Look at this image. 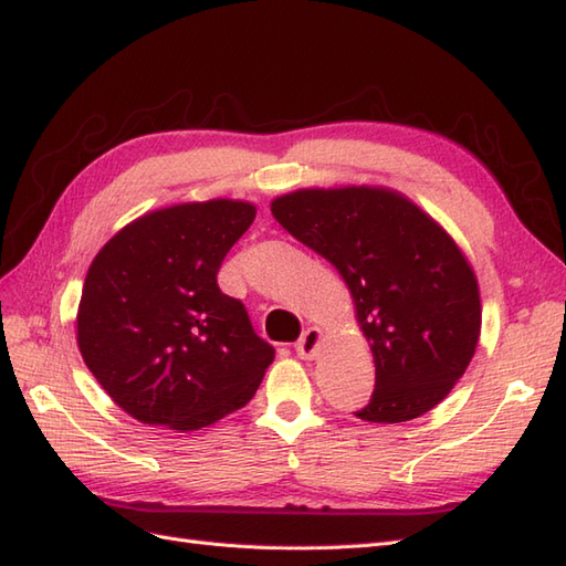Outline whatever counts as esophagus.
<instances>
[{
  "label": "esophagus",
  "instance_id": "esophagus-1",
  "mask_svg": "<svg viewBox=\"0 0 566 566\" xmlns=\"http://www.w3.org/2000/svg\"><path fill=\"white\" fill-rule=\"evenodd\" d=\"M321 343H323V333L318 327H308V331H304V335L296 339L294 349L301 359H313L321 349Z\"/></svg>",
  "mask_w": 566,
  "mask_h": 566
}]
</instances>
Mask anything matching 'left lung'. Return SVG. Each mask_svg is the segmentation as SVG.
<instances>
[{"mask_svg": "<svg viewBox=\"0 0 566 566\" xmlns=\"http://www.w3.org/2000/svg\"><path fill=\"white\" fill-rule=\"evenodd\" d=\"M296 241L343 274L376 364L364 422L429 412L475 354L482 308L461 248L415 202L386 188L296 190L272 202Z\"/></svg>", "mask_w": 566, "mask_h": 566, "instance_id": "left-lung-1", "label": "left lung"}]
</instances>
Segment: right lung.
<instances>
[{"mask_svg":"<svg viewBox=\"0 0 566 566\" xmlns=\"http://www.w3.org/2000/svg\"><path fill=\"white\" fill-rule=\"evenodd\" d=\"M253 219L241 200L156 209L91 262L76 343L103 390L139 422L202 429L255 396L274 349L217 284Z\"/></svg>","mask_w":566,"mask_h":566,"instance_id":"right-lung-1","label":"right lung"}]
</instances>
